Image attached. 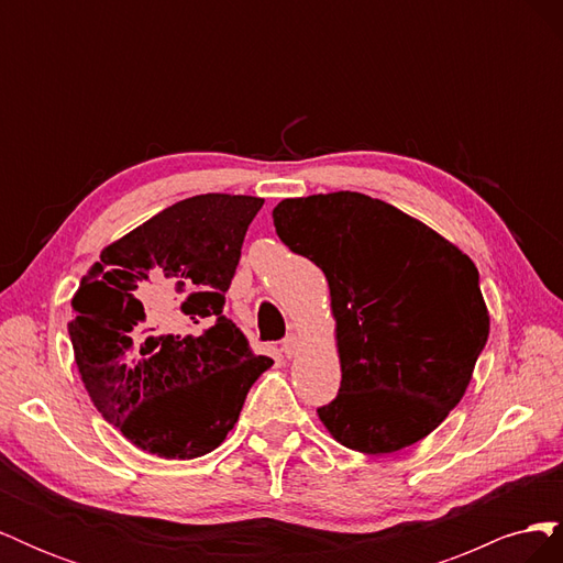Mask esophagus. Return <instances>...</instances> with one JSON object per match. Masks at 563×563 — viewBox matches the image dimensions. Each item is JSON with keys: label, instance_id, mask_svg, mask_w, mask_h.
Returning a JSON list of instances; mask_svg holds the SVG:
<instances>
[{"label": "esophagus", "instance_id": "obj_1", "mask_svg": "<svg viewBox=\"0 0 563 563\" xmlns=\"http://www.w3.org/2000/svg\"><path fill=\"white\" fill-rule=\"evenodd\" d=\"M298 347H300L298 335H286V338L282 340V352H284L286 356H294V354L298 352Z\"/></svg>", "mask_w": 563, "mask_h": 563}]
</instances>
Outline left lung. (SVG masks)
<instances>
[{"mask_svg":"<svg viewBox=\"0 0 563 563\" xmlns=\"http://www.w3.org/2000/svg\"><path fill=\"white\" fill-rule=\"evenodd\" d=\"M279 240L329 279L343 380L317 413L340 444H416L463 399L488 340L479 272L420 220L360 192L284 199Z\"/></svg>","mask_w":563,"mask_h":563,"instance_id":"obj_1","label":"left lung"}]
</instances>
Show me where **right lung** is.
<instances>
[{"label": "right lung", "mask_w": 563, "mask_h": 563, "mask_svg": "<svg viewBox=\"0 0 563 563\" xmlns=\"http://www.w3.org/2000/svg\"><path fill=\"white\" fill-rule=\"evenodd\" d=\"M261 207L244 195L183 199L110 244L77 288L67 333L81 383L147 453H211L272 364L223 312Z\"/></svg>", "instance_id": "obj_1"}]
</instances>
